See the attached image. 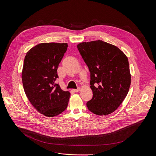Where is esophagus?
<instances>
[{
  "mask_svg": "<svg viewBox=\"0 0 156 156\" xmlns=\"http://www.w3.org/2000/svg\"><path fill=\"white\" fill-rule=\"evenodd\" d=\"M73 91H74V92H78V91H81V88H78V89H74V90H73Z\"/></svg>",
  "mask_w": 156,
  "mask_h": 156,
  "instance_id": "34e87169",
  "label": "esophagus"
}]
</instances>
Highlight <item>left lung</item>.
I'll use <instances>...</instances> for the list:
<instances>
[{"label":"left lung","mask_w":156,"mask_h":156,"mask_svg":"<svg viewBox=\"0 0 156 156\" xmlns=\"http://www.w3.org/2000/svg\"><path fill=\"white\" fill-rule=\"evenodd\" d=\"M77 48L90 72L93 98L88 109L99 116L116 111L129 91L131 76L126 55L117 47L100 40L82 42Z\"/></svg>","instance_id":"obj_1"}]
</instances>
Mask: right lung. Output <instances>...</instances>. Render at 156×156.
<instances>
[{"instance_id":"add662e5","label":"right lung","mask_w":156,"mask_h":156,"mask_svg":"<svg viewBox=\"0 0 156 156\" xmlns=\"http://www.w3.org/2000/svg\"><path fill=\"white\" fill-rule=\"evenodd\" d=\"M67 47L66 43H41L25 56L22 72L24 91L35 109L47 117L61 114L68 104L70 93L55 82Z\"/></svg>"}]
</instances>
